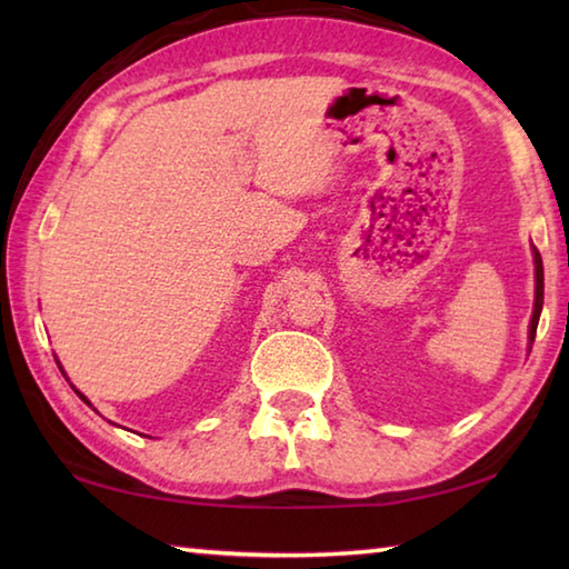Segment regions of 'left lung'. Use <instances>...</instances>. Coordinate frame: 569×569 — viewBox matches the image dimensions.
Wrapping results in <instances>:
<instances>
[{"label":"left lung","instance_id":"left-lung-1","mask_svg":"<svg viewBox=\"0 0 569 569\" xmlns=\"http://www.w3.org/2000/svg\"><path fill=\"white\" fill-rule=\"evenodd\" d=\"M532 258H535V308H532V319H529V346L535 341L539 313H542V303H545V268L535 246H532Z\"/></svg>","mask_w":569,"mask_h":569}]
</instances>
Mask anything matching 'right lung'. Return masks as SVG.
Returning a JSON list of instances; mask_svg holds the SVG:
<instances>
[{"label":"right lung","instance_id":"right-lung-1","mask_svg":"<svg viewBox=\"0 0 569 569\" xmlns=\"http://www.w3.org/2000/svg\"><path fill=\"white\" fill-rule=\"evenodd\" d=\"M60 371H62V366H60ZM62 373H64V371H62ZM74 391H77V389H74ZM77 397H80V399H82L84 403H88V407H92V403H90V399H88V397H84V393H82V391H77Z\"/></svg>","mask_w":569,"mask_h":569}]
</instances>
